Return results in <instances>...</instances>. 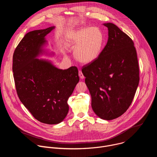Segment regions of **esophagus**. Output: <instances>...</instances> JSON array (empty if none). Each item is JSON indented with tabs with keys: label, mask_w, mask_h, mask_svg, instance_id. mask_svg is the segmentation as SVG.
Returning a JSON list of instances; mask_svg holds the SVG:
<instances>
[{
	"label": "esophagus",
	"mask_w": 157,
	"mask_h": 157,
	"mask_svg": "<svg viewBox=\"0 0 157 157\" xmlns=\"http://www.w3.org/2000/svg\"><path fill=\"white\" fill-rule=\"evenodd\" d=\"M79 78H80L81 79H82L84 78V75H83V74H82V73L81 71H79Z\"/></svg>",
	"instance_id": "esophagus-1"
}]
</instances>
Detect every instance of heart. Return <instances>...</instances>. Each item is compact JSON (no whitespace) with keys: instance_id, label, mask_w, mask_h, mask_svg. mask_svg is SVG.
I'll use <instances>...</instances> for the list:
<instances>
[{"instance_id":"obj_1","label":"heart","mask_w":157,"mask_h":157,"mask_svg":"<svg viewBox=\"0 0 157 157\" xmlns=\"http://www.w3.org/2000/svg\"><path fill=\"white\" fill-rule=\"evenodd\" d=\"M104 42L102 30L96 27H85L69 33L66 45L74 49L76 59L84 64L90 63L100 55Z\"/></svg>"}]
</instances>
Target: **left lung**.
<instances>
[{
  "instance_id": "8db88e82",
  "label": "left lung",
  "mask_w": 157,
  "mask_h": 157,
  "mask_svg": "<svg viewBox=\"0 0 157 157\" xmlns=\"http://www.w3.org/2000/svg\"><path fill=\"white\" fill-rule=\"evenodd\" d=\"M99 56L82 67L95 114L104 120L122 116L130 105L139 82L137 52L132 40L112 23Z\"/></svg>"
}]
</instances>
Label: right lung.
<instances>
[{"label": "right lung", "mask_w": 157, "mask_h": 157, "mask_svg": "<svg viewBox=\"0 0 157 157\" xmlns=\"http://www.w3.org/2000/svg\"><path fill=\"white\" fill-rule=\"evenodd\" d=\"M55 29L27 33L15 48L12 71L18 96L38 121L47 124L61 122L68 114V100L79 81L76 66L67 70L50 61L36 58L45 53V36Z\"/></svg>", "instance_id": "1"}]
</instances>
